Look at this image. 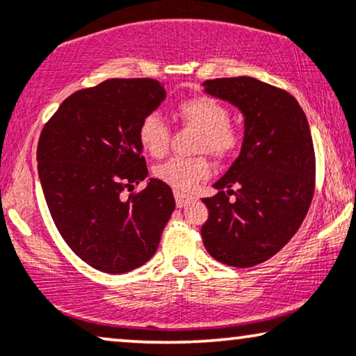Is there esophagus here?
<instances>
[{"mask_svg": "<svg viewBox=\"0 0 356 356\" xmlns=\"http://www.w3.org/2000/svg\"><path fill=\"white\" fill-rule=\"evenodd\" d=\"M174 199H175V205H177L179 209L186 207L187 204L191 202V200H194V197L189 195V194H184L181 191H175L174 192Z\"/></svg>", "mask_w": 356, "mask_h": 356, "instance_id": "obj_1", "label": "esophagus"}]
</instances>
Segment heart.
<instances>
[{
	"instance_id": "1",
	"label": "heart",
	"mask_w": 356,
	"mask_h": 356,
	"mask_svg": "<svg viewBox=\"0 0 356 356\" xmlns=\"http://www.w3.org/2000/svg\"><path fill=\"white\" fill-rule=\"evenodd\" d=\"M184 124L200 129L197 151L211 152L217 159L232 157L243 143V131L230 122V109L212 96H197L179 102L175 109ZM137 137L143 149L154 157H161L170 143V127L159 113H149L140 119ZM211 172L205 156H174L161 162L154 175L161 182L177 191H189Z\"/></svg>"
}]
</instances>
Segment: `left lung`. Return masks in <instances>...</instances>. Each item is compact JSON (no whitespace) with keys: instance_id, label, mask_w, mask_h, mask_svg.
I'll use <instances>...</instances> for the list:
<instances>
[{"instance_id":"obj_1","label":"left lung","mask_w":356,"mask_h":356,"mask_svg":"<svg viewBox=\"0 0 356 356\" xmlns=\"http://www.w3.org/2000/svg\"><path fill=\"white\" fill-rule=\"evenodd\" d=\"M205 92L245 118L238 157L202 199L200 229L213 259L247 268L282 250L300 229L315 192V151L300 104L290 92L248 76L209 79ZM229 195H235L230 201Z\"/></svg>"}]
</instances>
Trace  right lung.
<instances>
[{
    "mask_svg": "<svg viewBox=\"0 0 356 356\" xmlns=\"http://www.w3.org/2000/svg\"><path fill=\"white\" fill-rule=\"evenodd\" d=\"M164 97L156 79H108L66 97L41 131L38 172L51 217L96 270L126 273L144 265L175 209L159 179L124 197L147 177L137 127Z\"/></svg>",
    "mask_w": 356,
    "mask_h": 356,
    "instance_id": "add662e5",
    "label": "right lung"
}]
</instances>
